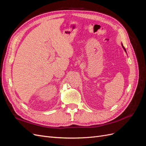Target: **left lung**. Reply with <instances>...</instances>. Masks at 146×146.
<instances>
[{
    "mask_svg": "<svg viewBox=\"0 0 146 146\" xmlns=\"http://www.w3.org/2000/svg\"><path fill=\"white\" fill-rule=\"evenodd\" d=\"M122 47H123V48H124V50H125V51L126 52V50H125V48H124V47H123V45H122Z\"/></svg>",
    "mask_w": 146,
    "mask_h": 146,
    "instance_id": "obj_1",
    "label": "left lung"
}]
</instances>
